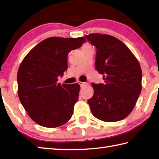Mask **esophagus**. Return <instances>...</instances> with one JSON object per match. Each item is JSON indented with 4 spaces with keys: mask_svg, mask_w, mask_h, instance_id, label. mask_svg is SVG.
I'll return each instance as SVG.
<instances>
[{
    "mask_svg": "<svg viewBox=\"0 0 159 159\" xmlns=\"http://www.w3.org/2000/svg\"><path fill=\"white\" fill-rule=\"evenodd\" d=\"M79 84H80V86H81V87H83V86L87 85V83H85V82H79Z\"/></svg>",
    "mask_w": 159,
    "mask_h": 159,
    "instance_id": "obj_1",
    "label": "esophagus"
}]
</instances>
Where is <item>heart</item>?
Segmentation results:
<instances>
[{
    "instance_id": "b5f03b06",
    "label": "heart",
    "mask_w": 159,
    "mask_h": 159,
    "mask_svg": "<svg viewBox=\"0 0 159 159\" xmlns=\"http://www.w3.org/2000/svg\"><path fill=\"white\" fill-rule=\"evenodd\" d=\"M88 47H91V46H90V45L88 44V43H85L84 45H83V48H88Z\"/></svg>"
}]
</instances>
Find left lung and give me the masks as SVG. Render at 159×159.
Returning a JSON list of instances; mask_svg holds the SVG:
<instances>
[{
	"label": "left lung",
	"instance_id": "left-lung-1",
	"mask_svg": "<svg viewBox=\"0 0 159 159\" xmlns=\"http://www.w3.org/2000/svg\"><path fill=\"white\" fill-rule=\"evenodd\" d=\"M97 48L95 66L104 84L92 83L94 95L88 100L93 115L105 122L124 119L134 109L142 90L140 64L126 45L110 35H85Z\"/></svg>",
	"mask_w": 159,
	"mask_h": 159
}]
</instances>
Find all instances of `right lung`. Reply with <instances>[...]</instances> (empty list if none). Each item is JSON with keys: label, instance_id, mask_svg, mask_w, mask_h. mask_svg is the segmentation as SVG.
Wrapping results in <instances>:
<instances>
[{"label": "right lung", "instance_id": "obj_1", "mask_svg": "<svg viewBox=\"0 0 159 159\" xmlns=\"http://www.w3.org/2000/svg\"><path fill=\"white\" fill-rule=\"evenodd\" d=\"M84 37H50L30 50L17 72L18 96L29 116L45 128H57L71 118L80 85L57 83L68 68L67 56L81 46Z\"/></svg>", "mask_w": 159, "mask_h": 159}]
</instances>
